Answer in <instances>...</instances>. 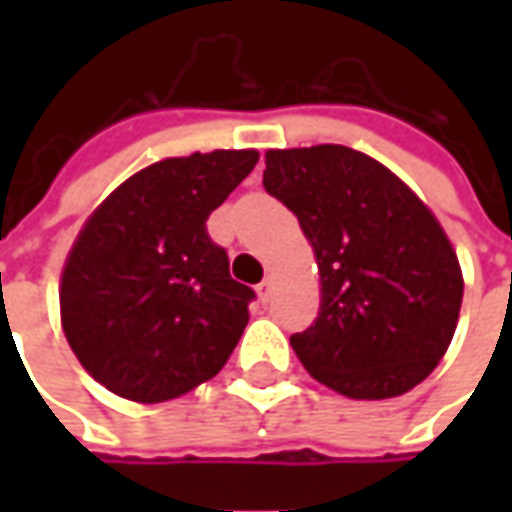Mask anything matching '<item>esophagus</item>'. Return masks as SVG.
Listing matches in <instances>:
<instances>
[{
  "label": "esophagus",
  "instance_id": "34e87169",
  "mask_svg": "<svg viewBox=\"0 0 512 512\" xmlns=\"http://www.w3.org/2000/svg\"><path fill=\"white\" fill-rule=\"evenodd\" d=\"M271 293H274V279L266 277L257 285V296H260V301H268L271 299Z\"/></svg>",
  "mask_w": 512,
  "mask_h": 512
}]
</instances>
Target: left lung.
<instances>
[{
	"label": "left lung",
	"mask_w": 512,
	"mask_h": 512,
	"mask_svg": "<svg viewBox=\"0 0 512 512\" xmlns=\"http://www.w3.org/2000/svg\"><path fill=\"white\" fill-rule=\"evenodd\" d=\"M263 186L296 213L321 271V310L290 337L301 365L354 400L397 397L450 348L463 277L428 205L343 145L268 150Z\"/></svg>",
	"instance_id": "8db88e82"
}]
</instances>
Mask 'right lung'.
Instances as JSON below:
<instances>
[{"label": "right lung", "instance_id": "1", "mask_svg": "<svg viewBox=\"0 0 512 512\" xmlns=\"http://www.w3.org/2000/svg\"><path fill=\"white\" fill-rule=\"evenodd\" d=\"M257 158V150L164 158L87 219L62 268V329L109 392L164 403L230 359L255 290L230 277L227 252L205 222Z\"/></svg>", "mask_w": 512, "mask_h": 512}]
</instances>
